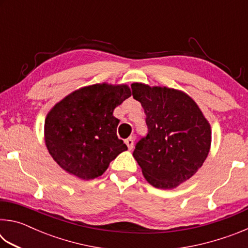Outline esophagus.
I'll use <instances>...</instances> for the list:
<instances>
[{
  "label": "esophagus",
  "mask_w": 248,
  "mask_h": 248,
  "mask_svg": "<svg viewBox=\"0 0 248 248\" xmlns=\"http://www.w3.org/2000/svg\"><path fill=\"white\" fill-rule=\"evenodd\" d=\"M124 142H125V144L128 145L129 150H131V149L133 148V143H134V140H133V138H128V139L125 140Z\"/></svg>",
  "instance_id": "1"
}]
</instances>
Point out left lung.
I'll use <instances>...</instances> for the list:
<instances>
[{"instance_id": "8db88e82", "label": "left lung", "mask_w": 248, "mask_h": 248, "mask_svg": "<svg viewBox=\"0 0 248 248\" xmlns=\"http://www.w3.org/2000/svg\"><path fill=\"white\" fill-rule=\"evenodd\" d=\"M145 112L148 134L136 144L133 157L148 182L171 189L196 174L207 158L211 129L194 99L180 91L131 85Z\"/></svg>"}]
</instances>
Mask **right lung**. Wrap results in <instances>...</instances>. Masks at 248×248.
<instances>
[{"label": "right lung", "mask_w": 248, "mask_h": 248, "mask_svg": "<svg viewBox=\"0 0 248 248\" xmlns=\"http://www.w3.org/2000/svg\"><path fill=\"white\" fill-rule=\"evenodd\" d=\"M131 96L127 85L83 87L59 102L45 121V141L59 166L82 179L103 175L128 150L117 137L114 109Z\"/></svg>", "instance_id": "add662e5"}]
</instances>
